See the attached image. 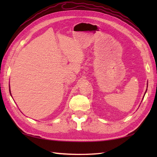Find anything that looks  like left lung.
I'll return each instance as SVG.
<instances>
[{"mask_svg": "<svg viewBox=\"0 0 157 157\" xmlns=\"http://www.w3.org/2000/svg\"><path fill=\"white\" fill-rule=\"evenodd\" d=\"M147 87H148V86H147ZM146 90H147V89H146ZM146 92H145V94H146ZM145 94H144V95H145Z\"/></svg>", "mask_w": 157, "mask_h": 157, "instance_id": "1", "label": "left lung"}]
</instances>
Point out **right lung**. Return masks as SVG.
Here are the masks:
<instances>
[{
    "label": "right lung",
    "mask_w": 157,
    "mask_h": 157,
    "mask_svg": "<svg viewBox=\"0 0 157 157\" xmlns=\"http://www.w3.org/2000/svg\"><path fill=\"white\" fill-rule=\"evenodd\" d=\"M9 92H10V93H11V90H10V87H9Z\"/></svg>",
    "instance_id": "right-lung-1"
}]
</instances>
